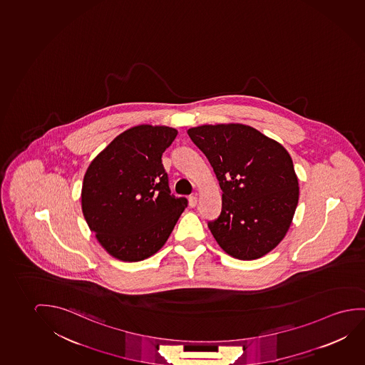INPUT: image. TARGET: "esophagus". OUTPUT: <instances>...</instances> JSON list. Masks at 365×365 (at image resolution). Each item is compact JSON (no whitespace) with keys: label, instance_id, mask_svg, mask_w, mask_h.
Listing matches in <instances>:
<instances>
[{"label":"esophagus","instance_id":"1","mask_svg":"<svg viewBox=\"0 0 365 365\" xmlns=\"http://www.w3.org/2000/svg\"><path fill=\"white\" fill-rule=\"evenodd\" d=\"M188 202H190V207H196L197 206V202H198V197H197V196H190V198H188Z\"/></svg>","mask_w":365,"mask_h":365}]
</instances>
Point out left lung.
Instances as JSON below:
<instances>
[{"mask_svg":"<svg viewBox=\"0 0 365 365\" xmlns=\"http://www.w3.org/2000/svg\"><path fill=\"white\" fill-rule=\"evenodd\" d=\"M210 160L222 190V211L208 222L226 254L256 259L285 237L299 202L290 154L255 128L231 123L187 130Z\"/></svg>","mask_w":365,"mask_h":365,"instance_id":"obj_1","label":"left lung"}]
</instances>
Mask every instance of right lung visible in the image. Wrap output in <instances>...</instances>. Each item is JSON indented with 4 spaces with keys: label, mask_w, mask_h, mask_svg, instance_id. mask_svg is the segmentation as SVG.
<instances>
[{
    "label": "right lung",
    "mask_w": 365,
    "mask_h": 365,
    "mask_svg": "<svg viewBox=\"0 0 365 365\" xmlns=\"http://www.w3.org/2000/svg\"><path fill=\"white\" fill-rule=\"evenodd\" d=\"M177 129L142 124L111 140L85 172L81 210L113 257L137 262L167 242L188 201L170 195L162 155Z\"/></svg>",
    "instance_id": "obj_1"
}]
</instances>
